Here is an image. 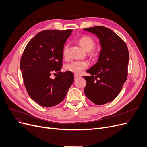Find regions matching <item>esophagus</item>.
Masks as SVG:
<instances>
[{"mask_svg": "<svg viewBox=\"0 0 147 147\" xmlns=\"http://www.w3.org/2000/svg\"><path fill=\"white\" fill-rule=\"evenodd\" d=\"M80 76L78 75H77V74H75V75H74V78H75V79H77V78H80Z\"/></svg>", "mask_w": 147, "mask_h": 147, "instance_id": "34e87169", "label": "esophagus"}]
</instances>
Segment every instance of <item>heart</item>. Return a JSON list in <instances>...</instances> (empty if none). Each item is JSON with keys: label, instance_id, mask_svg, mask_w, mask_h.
Instances as JSON below:
<instances>
[{"label": "heart", "instance_id": "heart-1", "mask_svg": "<svg viewBox=\"0 0 147 147\" xmlns=\"http://www.w3.org/2000/svg\"><path fill=\"white\" fill-rule=\"evenodd\" d=\"M78 43L84 50L87 52L90 51L89 55L91 57H95L97 56L98 53L97 51H92L96 45L95 41L92 38L88 36H82L78 40ZM69 45L68 44L65 45L62 51L63 56L65 59H67L69 57ZM88 65V62L86 60L72 61L66 64L65 66V69L68 72L75 74H80L84 69L87 68Z\"/></svg>", "mask_w": 147, "mask_h": 147}]
</instances>
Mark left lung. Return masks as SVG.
<instances>
[{"label": "left lung", "instance_id": "1", "mask_svg": "<svg viewBox=\"0 0 147 147\" xmlns=\"http://www.w3.org/2000/svg\"><path fill=\"white\" fill-rule=\"evenodd\" d=\"M84 30L95 34L102 47L98 61L86 71L91 76H83L87 82L84 93L94 104L102 105L116 98L127 80L128 48L109 28L97 26Z\"/></svg>", "mask_w": 147, "mask_h": 147}]
</instances>
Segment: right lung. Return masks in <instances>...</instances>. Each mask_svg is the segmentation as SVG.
Masks as SVG:
<instances>
[{"label": "right lung", "instance_id": "right-lung-1", "mask_svg": "<svg viewBox=\"0 0 147 147\" xmlns=\"http://www.w3.org/2000/svg\"><path fill=\"white\" fill-rule=\"evenodd\" d=\"M72 30H46L28 43L20 60V69L28 94L44 107L60 103L74 81L72 72H61L63 49ZM53 72L58 75L50 78Z\"/></svg>", "mask_w": 147, "mask_h": 147}]
</instances>
